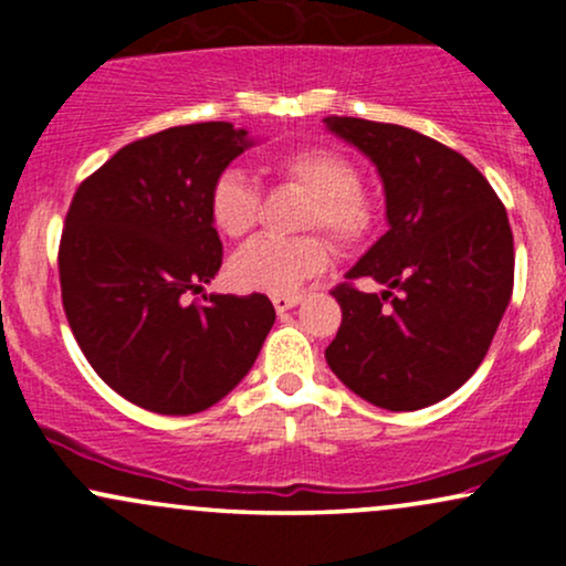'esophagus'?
<instances>
[{"instance_id":"1","label":"esophagus","mask_w":566,"mask_h":566,"mask_svg":"<svg viewBox=\"0 0 566 566\" xmlns=\"http://www.w3.org/2000/svg\"><path fill=\"white\" fill-rule=\"evenodd\" d=\"M301 303V295H274V308L276 314H287L290 308Z\"/></svg>"}]
</instances>
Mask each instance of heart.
<instances>
[{"label":"heart","mask_w":566,"mask_h":566,"mask_svg":"<svg viewBox=\"0 0 566 566\" xmlns=\"http://www.w3.org/2000/svg\"><path fill=\"white\" fill-rule=\"evenodd\" d=\"M274 170L284 184L301 188L311 205L303 229H322L343 250H356L378 229V205L359 188V170L333 148H301L282 157ZM210 218L220 233L242 239L261 218V193L242 170L220 172L210 191ZM329 265V247L319 237L255 239L229 263V276L244 292L295 295Z\"/></svg>","instance_id":"obj_1"}]
</instances>
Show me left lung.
<instances>
[{
	"mask_svg": "<svg viewBox=\"0 0 566 566\" xmlns=\"http://www.w3.org/2000/svg\"><path fill=\"white\" fill-rule=\"evenodd\" d=\"M373 161L388 231L333 290L343 322L324 356L369 405L409 412L447 399L482 365L513 290V233L503 201L463 154L409 127L327 116Z\"/></svg>",
	"mask_w": 566,
	"mask_h": 566,
	"instance_id": "obj_1",
	"label": "left lung"
}]
</instances>
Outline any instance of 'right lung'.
I'll use <instances>...</instances> for the list:
<instances>
[{
	"instance_id": "add662e5",
	"label": "right lung",
	"mask_w": 566,
	"mask_h": 566,
	"mask_svg": "<svg viewBox=\"0 0 566 566\" xmlns=\"http://www.w3.org/2000/svg\"><path fill=\"white\" fill-rule=\"evenodd\" d=\"M255 146L201 122L119 148L76 188L61 239L71 333L103 382L159 415L218 405L255 365L276 311L261 292L186 303L220 271L210 191Z\"/></svg>"
}]
</instances>
